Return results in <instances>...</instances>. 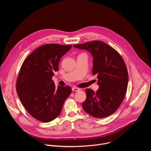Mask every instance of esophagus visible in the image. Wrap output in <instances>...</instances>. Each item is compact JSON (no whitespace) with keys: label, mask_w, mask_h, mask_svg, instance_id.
<instances>
[{"label":"esophagus","mask_w":151,"mask_h":151,"mask_svg":"<svg viewBox=\"0 0 151 151\" xmlns=\"http://www.w3.org/2000/svg\"><path fill=\"white\" fill-rule=\"evenodd\" d=\"M72 90L73 91H79L81 89L79 88H77V87H73L72 88Z\"/></svg>","instance_id":"34e87169"}]
</instances>
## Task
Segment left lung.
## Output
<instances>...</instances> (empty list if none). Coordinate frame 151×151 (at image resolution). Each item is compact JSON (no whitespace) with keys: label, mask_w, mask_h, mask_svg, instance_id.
<instances>
[{"label":"left lung","mask_w":151,"mask_h":151,"mask_svg":"<svg viewBox=\"0 0 151 151\" xmlns=\"http://www.w3.org/2000/svg\"><path fill=\"white\" fill-rule=\"evenodd\" d=\"M73 47L87 50L92 54V73L97 76L99 85L96 93L86 89L87 98L82 104L83 110L96 118L111 115L121 104L127 92L128 74L123 58L114 48L99 40Z\"/></svg>","instance_id":"8db88e82"}]
</instances>
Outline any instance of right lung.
Here are the masks:
<instances>
[{
	"label": "right lung",
	"instance_id": "add662e5",
	"mask_svg": "<svg viewBox=\"0 0 151 151\" xmlns=\"http://www.w3.org/2000/svg\"><path fill=\"white\" fill-rule=\"evenodd\" d=\"M71 45L48 44L34 50L24 61L16 90L24 108L34 118L48 122L60 114L64 101L72 93L69 86H58L52 79L60 58Z\"/></svg>",
	"mask_w": 151,
	"mask_h": 151
}]
</instances>
